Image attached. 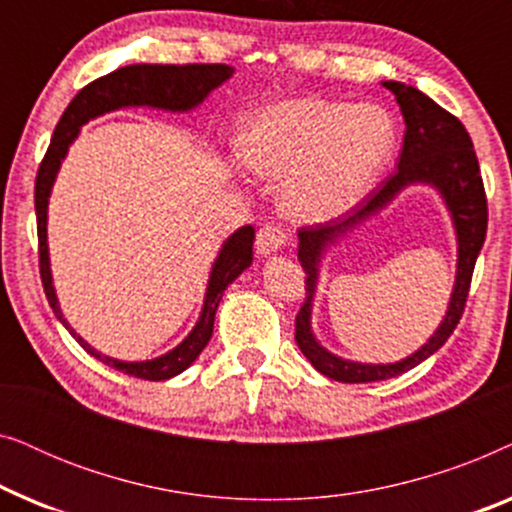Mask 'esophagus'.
Returning <instances> with one entry per match:
<instances>
[{"label":"esophagus","instance_id":"esophagus-1","mask_svg":"<svg viewBox=\"0 0 512 512\" xmlns=\"http://www.w3.org/2000/svg\"><path fill=\"white\" fill-rule=\"evenodd\" d=\"M286 244L284 228L275 226V223H263L261 230L256 235V247L261 254H272V251L282 249Z\"/></svg>","mask_w":512,"mask_h":512}]
</instances>
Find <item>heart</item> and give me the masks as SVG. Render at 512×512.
I'll list each match as a JSON object with an SVG mask.
<instances>
[{
	"label": "heart",
	"mask_w": 512,
	"mask_h": 512,
	"mask_svg": "<svg viewBox=\"0 0 512 512\" xmlns=\"http://www.w3.org/2000/svg\"><path fill=\"white\" fill-rule=\"evenodd\" d=\"M394 125L373 104H272L242 123L237 158L258 177L282 179V205L298 221H326L361 198L387 163Z\"/></svg>",
	"instance_id": "1"
}]
</instances>
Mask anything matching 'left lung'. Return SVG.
Masks as SVG:
<instances>
[{
  "label": "left lung",
  "instance_id": "1",
  "mask_svg": "<svg viewBox=\"0 0 512 512\" xmlns=\"http://www.w3.org/2000/svg\"><path fill=\"white\" fill-rule=\"evenodd\" d=\"M391 93L396 95L398 107L405 118V137L403 151L398 156V167L370 191L359 207L354 209L352 216L342 221H324L303 226L298 230V258L307 272L305 279V300L296 314V342L314 368L319 373L338 382H380L408 373L424 359H429L433 352H438L445 345L447 338L457 328L461 314H464L468 291H471L473 268L478 261L487 235V195L485 184L480 177L478 156L473 151L471 135H468L464 123L450 111L440 107L419 93L417 88L405 86L398 81H384ZM424 180L433 183L441 192L451 207L455 225L458 226L460 237V268L458 269V286L455 287L451 310L448 317L434 338L408 360L389 367H368L367 364H352L342 362L337 357L328 355L318 343L313 340L309 331V310L313 286L316 285V263L320 251L328 241L354 222L365 218L368 213L381 208L403 185Z\"/></svg>",
  "mask_w": 512,
  "mask_h": 512
}]
</instances>
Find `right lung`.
Masks as SVG:
<instances>
[{
    "label": "right lung",
    "instance_id": "right-lung-1",
    "mask_svg": "<svg viewBox=\"0 0 512 512\" xmlns=\"http://www.w3.org/2000/svg\"><path fill=\"white\" fill-rule=\"evenodd\" d=\"M233 67L228 65H130L111 72L102 79H95L88 86H83L74 100L67 104L65 114L60 116L55 132L48 144L46 156L41 160L37 181H34V209H37V237H39V272L41 284H44V293L48 298V305L53 307L55 317L67 326V331L79 340V345L86 349L90 356L100 359L107 366L121 370L125 375L139 377V380L160 382L170 380V377L179 375L191 363L198 359V354L205 349V345L212 338L214 331V314L216 307L221 303L223 291L233 279L240 275L244 268H249L251 258H254V228L244 226L223 244L219 258H216L212 277H209L205 307H202L200 321L195 324L191 335L181 342L177 349L170 354L160 356V359L144 361V363H123L114 361L109 356H102L95 352L88 342H83L76 335L58 307V298H55L53 282H51V268H48V247H46V207H48V193H51L55 172H58L60 160L76 137V132L90 118L107 114L111 109L130 107V104H149V107L158 109H191L195 104L205 100L209 90L221 86L223 81L230 79Z\"/></svg>",
    "mask_w": 512,
    "mask_h": 512
}]
</instances>
